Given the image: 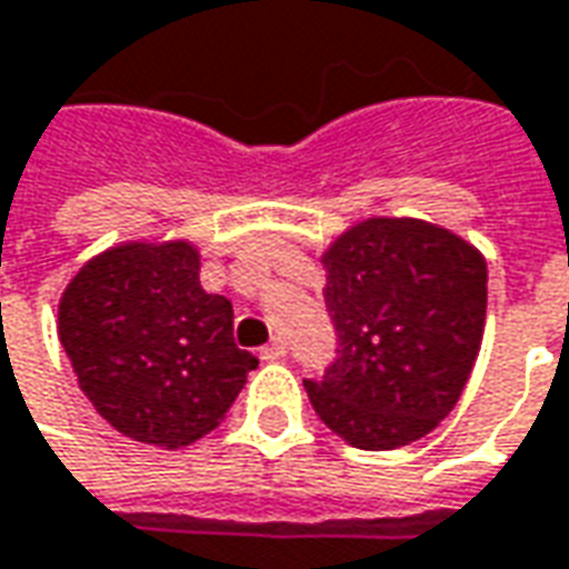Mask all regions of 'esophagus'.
I'll return each instance as SVG.
<instances>
[{
  "instance_id": "34e87169",
  "label": "esophagus",
  "mask_w": 569,
  "mask_h": 569,
  "mask_svg": "<svg viewBox=\"0 0 569 569\" xmlns=\"http://www.w3.org/2000/svg\"><path fill=\"white\" fill-rule=\"evenodd\" d=\"M261 358H264V361H280V358H286L283 339H273L270 346H264V349H261Z\"/></svg>"
}]
</instances>
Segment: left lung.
I'll list each match as a JSON object with an SVG mask.
<instances>
[{
  "instance_id": "8db88e82",
  "label": "left lung",
  "mask_w": 569,
  "mask_h": 569,
  "mask_svg": "<svg viewBox=\"0 0 569 569\" xmlns=\"http://www.w3.org/2000/svg\"><path fill=\"white\" fill-rule=\"evenodd\" d=\"M336 358L305 380L317 417L365 451L423 439L458 405L486 323V261L461 236L370 218L323 254Z\"/></svg>"
}]
</instances>
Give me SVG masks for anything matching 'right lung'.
Segmentation results:
<instances>
[{
  "label": "right lung",
  "mask_w": 569,
  "mask_h": 569,
  "mask_svg": "<svg viewBox=\"0 0 569 569\" xmlns=\"http://www.w3.org/2000/svg\"><path fill=\"white\" fill-rule=\"evenodd\" d=\"M58 339L92 408L164 448L214 430L258 367L236 349L233 305L199 283L189 242H130L92 258L61 296Z\"/></svg>",
  "instance_id": "1"
}]
</instances>
